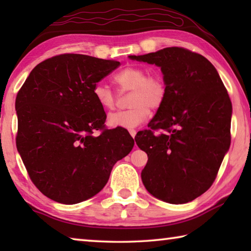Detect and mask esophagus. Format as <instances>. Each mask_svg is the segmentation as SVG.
I'll use <instances>...</instances> for the list:
<instances>
[{"label": "esophagus", "mask_w": 251, "mask_h": 251, "mask_svg": "<svg viewBox=\"0 0 251 251\" xmlns=\"http://www.w3.org/2000/svg\"><path fill=\"white\" fill-rule=\"evenodd\" d=\"M128 131H129V134H130V136L131 137H135V135H136V130L134 129V128H130V129H128Z\"/></svg>", "instance_id": "1"}]
</instances>
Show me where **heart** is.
Returning <instances> with one entry per match:
<instances>
[{"instance_id":"1","label":"heart","mask_w":251,"mask_h":251,"mask_svg":"<svg viewBox=\"0 0 251 251\" xmlns=\"http://www.w3.org/2000/svg\"><path fill=\"white\" fill-rule=\"evenodd\" d=\"M114 82L121 94L128 96L129 108L109 114L107 123L114 127L133 128L146 120L150 109L152 112L163 107L167 99V84L159 74H148L142 66L129 65L114 76ZM97 103L104 109H114L120 96L104 83H97L93 88Z\"/></svg>"}]
</instances>
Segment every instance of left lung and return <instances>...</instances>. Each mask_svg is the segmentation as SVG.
<instances>
[{
  "label": "left lung",
  "mask_w": 251,
  "mask_h": 251,
  "mask_svg": "<svg viewBox=\"0 0 251 251\" xmlns=\"http://www.w3.org/2000/svg\"><path fill=\"white\" fill-rule=\"evenodd\" d=\"M160 67L167 99L137 133V146L148 156L144 186L166 202L186 203L210 188L230 146L231 101L214 65L184 48L131 55Z\"/></svg>",
  "instance_id": "left-lung-1"
}]
</instances>
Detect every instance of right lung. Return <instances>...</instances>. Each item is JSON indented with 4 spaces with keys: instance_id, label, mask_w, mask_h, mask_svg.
<instances>
[{
    "instance_id": "obj_1",
    "label": "right lung",
    "mask_w": 251,
    "mask_h": 251,
    "mask_svg": "<svg viewBox=\"0 0 251 251\" xmlns=\"http://www.w3.org/2000/svg\"><path fill=\"white\" fill-rule=\"evenodd\" d=\"M121 65L114 59L61 54L34 67L20 88L16 147L34 185L73 205L104 188L116 161L133 150L123 127L108 129L93 88Z\"/></svg>"
}]
</instances>
